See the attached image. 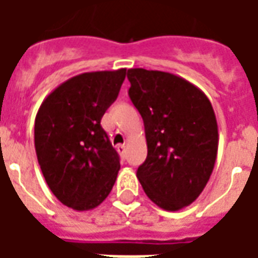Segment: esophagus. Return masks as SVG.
<instances>
[{
  "label": "esophagus",
  "mask_w": 258,
  "mask_h": 258,
  "mask_svg": "<svg viewBox=\"0 0 258 258\" xmlns=\"http://www.w3.org/2000/svg\"><path fill=\"white\" fill-rule=\"evenodd\" d=\"M125 149H127V146H125V145H118L117 146V152L120 153V156H121V157L125 156Z\"/></svg>",
  "instance_id": "obj_1"
}]
</instances>
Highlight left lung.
<instances>
[{
    "label": "left lung",
    "mask_w": 258,
    "mask_h": 258,
    "mask_svg": "<svg viewBox=\"0 0 258 258\" xmlns=\"http://www.w3.org/2000/svg\"><path fill=\"white\" fill-rule=\"evenodd\" d=\"M127 77L148 145L137 177L155 205L178 211L199 198L213 173L216 113L205 92L179 76L138 68L128 69Z\"/></svg>",
    "instance_id": "1"
}]
</instances>
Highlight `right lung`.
I'll list each match as a JSON object with an SVG mask.
<instances>
[{
	"instance_id": "1",
	"label": "right lung",
	"mask_w": 258,
	"mask_h": 258,
	"mask_svg": "<svg viewBox=\"0 0 258 258\" xmlns=\"http://www.w3.org/2000/svg\"><path fill=\"white\" fill-rule=\"evenodd\" d=\"M125 74L127 69H118L74 76L37 112L34 146L42 175L56 199L73 210L98 207L114 185L120 162L101 118Z\"/></svg>"
}]
</instances>
